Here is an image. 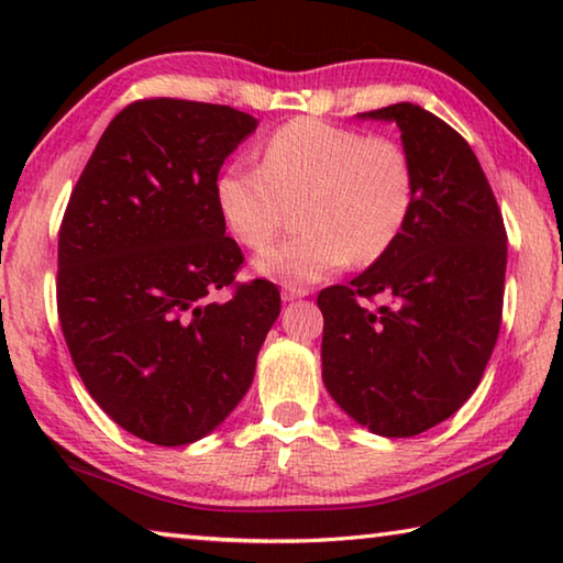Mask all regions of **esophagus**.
Wrapping results in <instances>:
<instances>
[{
	"mask_svg": "<svg viewBox=\"0 0 563 563\" xmlns=\"http://www.w3.org/2000/svg\"><path fill=\"white\" fill-rule=\"evenodd\" d=\"M305 295H308V288H295V285H285V288H283V300L285 302L305 298Z\"/></svg>",
	"mask_w": 563,
	"mask_h": 563,
	"instance_id": "1",
	"label": "esophagus"
}]
</instances>
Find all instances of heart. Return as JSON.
<instances>
[{"instance_id": "obj_1", "label": "heart", "mask_w": 563, "mask_h": 563, "mask_svg": "<svg viewBox=\"0 0 563 563\" xmlns=\"http://www.w3.org/2000/svg\"><path fill=\"white\" fill-rule=\"evenodd\" d=\"M415 190V166L395 141L295 119L265 141L263 166L228 164L213 198L228 233L251 251L268 245L300 203L302 231L255 258L265 278L298 285L383 258L412 216Z\"/></svg>"}]
</instances>
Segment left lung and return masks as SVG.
<instances>
[{"label": "left lung", "instance_id": "8db88e82", "mask_svg": "<svg viewBox=\"0 0 563 563\" xmlns=\"http://www.w3.org/2000/svg\"><path fill=\"white\" fill-rule=\"evenodd\" d=\"M357 117L402 131L415 208L383 258L318 295L322 383L369 432L415 437L479 385L501 325L507 231L479 161L450 123L409 101Z\"/></svg>", "mask_w": 563, "mask_h": 563}]
</instances>
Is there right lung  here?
<instances>
[{
  "label": "right lung",
  "instance_id": "right-lung-1",
  "mask_svg": "<svg viewBox=\"0 0 563 563\" xmlns=\"http://www.w3.org/2000/svg\"><path fill=\"white\" fill-rule=\"evenodd\" d=\"M258 119L218 103L144 99L119 111L71 190L56 305L76 373L139 440L184 446L241 402L280 316L268 280L238 285L243 253L213 184Z\"/></svg>",
  "mask_w": 563,
  "mask_h": 563
}]
</instances>
